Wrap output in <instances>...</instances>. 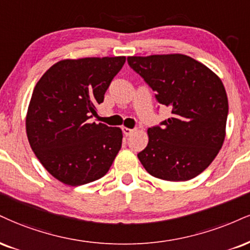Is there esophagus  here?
I'll list each match as a JSON object with an SVG mask.
<instances>
[{
	"label": "esophagus",
	"instance_id": "obj_1",
	"mask_svg": "<svg viewBox=\"0 0 250 250\" xmlns=\"http://www.w3.org/2000/svg\"><path fill=\"white\" fill-rule=\"evenodd\" d=\"M122 131H123V134L125 135V136H130L131 134L134 133V129H130V128H127V127H122Z\"/></svg>",
	"mask_w": 250,
	"mask_h": 250
}]
</instances>
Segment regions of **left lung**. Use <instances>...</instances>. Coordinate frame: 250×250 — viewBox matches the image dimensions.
Returning a JSON list of instances; mask_svg holds the SVG:
<instances>
[{
	"label": "left lung",
	"instance_id": "1",
	"mask_svg": "<svg viewBox=\"0 0 250 250\" xmlns=\"http://www.w3.org/2000/svg\"><path fill=\"white\" fill-rule=\"evenodd\" d=\"M171 117L148 129L137 157L148 172L169 182L192 179L212 163L224 143L228 99L220 78L191 57H128Z\"/></svg>",
	"mask_w": 250,
	"mask_h": 250
}]
</instances>
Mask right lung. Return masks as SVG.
Instances as JSON below:
<instances>
[{
  "label": "right lung",
  "instance_id": "right-lung-1",
  "mask_svg": "<svg viewBox=\"0 0 250 250\" xmlns=\"http://www.w3.org/2000/svg\"><path fill=\"white\" fill-rule=\"evenodd\" d=\"M125 57L60 60L34 88L26 114L32 151L66 185L94 182L108 172L122 146V130L89 123Z\"/></svg>",
  "mask_w": 250,
  "mask_h": 250
}]
</instances>
